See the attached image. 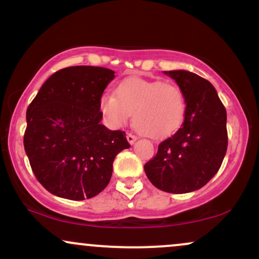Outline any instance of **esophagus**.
Returning a JSON list of instances; mask_svg holds the SVG:
<instances>
[{
    "mask_svg": "<svg viewBox=\"0 0 259 259\" xmlns=\"http://www.w3.org/2000/svg\"><path fill=\"white\" fill-rule=\"evenodd\" d=\"M136 139H138V138H136L135 135H133L132 133H127V134H126V140H127V142H129L130 145H133L134 142L136 141Z\"/></svg>",
    "mask_w": 259,
    "mask_h": 259,
    "instance_id": "obj_1",
    "label": "esophagus"
}]
</instances>
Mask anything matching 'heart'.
<instances>
[{
  "mask_svg": "<svg viewBox=\"0 0 259 259\" xmlns=\"http://www.w3.org/2000/svg\"><path fill=\"white\" fill-rule=\"evenodd\" d=\"M115 94L100 100L101 113L113 129L123 126L133 114L139 132L162 139L177 132L185 119L186 97L175 82L132 76L118 85Z\"/></svg>",
  "mask_w": 259,
  "mask_h": 259,
  "instance_id": "heart-1",
  "label": "heart"
}]
</instances>
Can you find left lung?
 I'll list each match as a JSON object with an SVG mask.
<instances>
[{
    "mask_svg": "<svg viewBox=\"0 0 259 259\" xmlns=\"http://www.w3.org/2000/svg\"><path fill=\"white\" fill-rule=\"evenodd\" d=\"M164 73L185 94V119L158 145L145 173L157 189L186 194L206 185L221 168L228 148L227 111L208 80L187 70Z\"/></svg>",
    "mask_w": 259,
    "mask_h": 259,
    "instance_id": "left-lung-1",
    "label": "left lung"
}]
</instances>
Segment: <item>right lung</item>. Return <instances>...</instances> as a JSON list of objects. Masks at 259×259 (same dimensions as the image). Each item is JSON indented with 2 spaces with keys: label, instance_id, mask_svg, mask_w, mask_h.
Masks as SVG:
<instances>
[{
  "label": "right lung",
  "instance_id": "1",
  "mask_svg": "<svg viewBox=\"0 0 259 259\" xmlns=\"http://www.w3.org/2000/svg\"><path fill=\"white\" fill-rule=\"evenodd\" d=\"M114 79L108 68L75 65L52 74L26 109L24 148L38 183L81 201L108 185L115 156L129 148L125 132L100 123V100Z\"/></svg>",
  "mask_w": 259,
  "mask_h": 259
}]
</instances>
